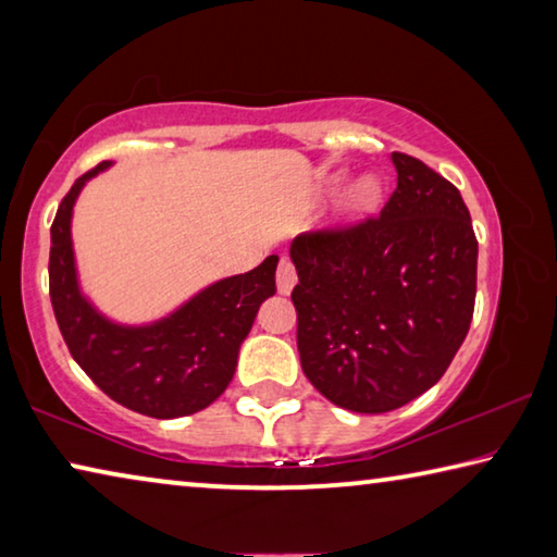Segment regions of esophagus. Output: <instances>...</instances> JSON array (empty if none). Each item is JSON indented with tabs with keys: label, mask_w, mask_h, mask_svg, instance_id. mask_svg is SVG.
<instances>
[{
	"label": "esophagus",
	"mask_w": 557,
	"mask_h": 557,
	"mask_svg": "<svg viewBox=\"0 0 557 557\" xmlns=\"http://www.w3.org/2000/svg\"><path fill=\"white\" fill-rule=\"evenodd\" d=\"M297 282V270L292 265L289 258H282L280 265H277V289L280 295H289L292 287H295Z\"/></svg>",
	"instance_id": "obj_1"
}]
</instances>
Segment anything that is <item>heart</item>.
<instances>
[{
	"mask_svg": "<svg viewBox=\"0 0 557 557\" xmlns=\"http://www.w3.org/2000/svg\"><path fill=\"white\" fill-rule=\"evenodd\" d=\"M381 199V184L375 182L373 176H363L358 178L356 186L351 188V196H348V209L356 213H366L371 211L375 203Z\"/></svg>",
	"mask_w": 557,
	"mask_h": 557,
	"instance_id": "heart-1",
	"label": "heart"
}]
</instances>
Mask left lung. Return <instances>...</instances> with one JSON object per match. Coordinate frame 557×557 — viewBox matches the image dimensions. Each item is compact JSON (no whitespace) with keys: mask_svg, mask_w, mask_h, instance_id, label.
I'll return each mask as SVG.
<instances>
[{"mask_svg":"<svg viewBox=\"0 0 557 557\" xmlns=\"http://www.w3.org/2000/svg\"><path fill=\"white\" fill-rule=\"evenodd\" d=\"M398 186L379 215L301 233L297 348L338 408L379 414L432 388L469 332L479 243L455 184L393 152Z\"/></svg>","mask_w":557,"mask_h":557,"instance_id":"1","label":"left lung"}]
</instances>
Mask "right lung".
<instances>
[{"mask_svg": "<svg viewBox=\"0 0 557 557\" xmlns=\"http://www.w3.org/2000/svg\"><path fill=\"white\" fill-rule=\"evenodd\" d=\"M110 162L75 178L51 225L49 292L71 356L112 400L147 418L199 412L228 388L238 348L262 301L277 292V256L221 280L152 326H117L92 309L75 280L71 213L83 184Z\"/></svg>", "mask_w": 557, "mask_h": 557, "instance_id": "right-lung-1", "label": "right lung"}]
</instances>
